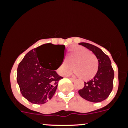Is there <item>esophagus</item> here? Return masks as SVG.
I'll use <instances>...</instances> for the list:
<instances>
[{"instance_id": "obj_1", "label": "esophagus", "mask_w": 128, "mask_h": 128, "mask_svg": "<svg viewBox=\"0 0 128 128\" xmlns=\"http://www.w3.org/2000/svg\"><path fill=\"white\" fill-rule=\"evenodd\" d=\"M69 79H70V80H72V81H74V80H76L75 79H74V78H69Z\"/></svg>"}]
</instances>
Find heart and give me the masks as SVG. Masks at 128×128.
I'll return each instance as SVG.
<instances>
[{"instance_id": "obj_1", "label": "heart", "mask_w": 128, "mask_h": 128, "mask_svg": "<svg viewBox=\"0 0 128 128\" xmlns=\"http://www.w3.org/2000/svg\"><path fill=\"white\" fill-rule=\"evenodd\" d=\"M67 60H64L58 68L61 75H66L74 69L73 74L84 80L93 78L99 68V61L96 56L88 49L80 46H73L69 48Z\"/></svg>"}]
</instances>
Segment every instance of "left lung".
I'll return each mask as SVG.
<instances>
[{"mask_svg":"<svg viewBox=\"0 0 128 128\" xmlns=\"http://www.w3.org/2000/svg\"><path fill=\"white\" fill-rule=\"evenodd\" d=\"M90 50L96 56L99 61V68L96 76L88 82H84V86L79 90L80 96L92 102H100L109 96L113 88L114 73L111 62L108 55L100 49L87 42H80Z\"/></svg>","mask_w":128,"mask_h":128,"instance_id":"left-lung-1","label":"left lung"}]
</instances>
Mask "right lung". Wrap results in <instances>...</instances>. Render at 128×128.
Wrapping results in <instances>:
<instances>
[{"instance_id": "1", "label": "right lung", "mask_w": 128, "mask_h": 128, "mask_svg": "<svg viewBox=\"0 0 128 128\" xmlns=\"http://www.w3.org/2000/svg\"><path fill=\"white\" fill-rule=\"evenodd\" d=\"M49 48L59 53L63 61L65 46L48 43L29 51L17 68V80L20 92L22 96L32 104H44L52 99L58 81L63 78L55 71L60 66L50 69L54 61L48 62L42 58V51Z\"/></svg>"}]
</instances>
